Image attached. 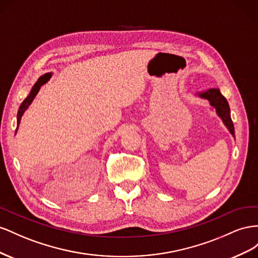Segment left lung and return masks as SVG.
<instances>
[{
    "label": "left lung",
    "instance_id": "1",
    "mask_svg": "<svg viewBox=\"0 0 258 258\" xmlns=\"http://www.w3.org/2000/svg\"><path fill=\"white\" fill-rule=\"evenodd\" d=\"M199 96L208 99L210 101L211 106L216 109L217 114L222 117L224 124L229 130L232 136H234V126L230 116V108L228 105L227 99L223 96L222 93L219 92L218 88H211V90L204 92V93H199Z\"/></svg>",
    "mask_w": 258,
    "mask_h": 258
}]
</instances>
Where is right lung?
Listing matches in <instances>:
<instances>
[{"instance_id": "obj_1", "label": "right lung", "mask_w": 258, "mask_h": 258, "mask_svg": "<svg viewBox=\"0 0 258 258\" xmlns=\"http://www.w3.org/2000/svg\"><path fill=\"white\" fill-rule=\"evenodd\" d=\"M50 77H51V73H46V75L42 76V77L38 80V82H36V83L34 84V86L32 87V90H31L30 94H29L28 96H27V98H26L23 102H21V105H20L19 110H18V113H17V128H18V125H19V123H20L21 116H23L24 112L26 111L27 108H28L29 106H30L32 100H33L34 97L36 96V94H38V92L40 91L41 86H42L43 84H45V83L47 82V81L50 79ZM17 128H16V131H17Z\"/></svg>"}]
</instances>
